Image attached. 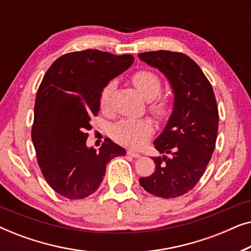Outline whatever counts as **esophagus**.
<instances>
[{"label":"esophagus","instance_id":"34e87169","mask_svg":"<svg viewBox=\"0 0 251 251\" xmlns=\"http://www.w3.org/2000/svg\"><path fill=\"white\" fill-rule=\"evenodd\" d=\"M126 154H128L129 156H132V157H139L140 156V153L136 152V151H132V150L126 151Z\"/></svg>","mask_w":251,"mask_h":251}]
</instances>
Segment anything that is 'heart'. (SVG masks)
I'll return each mask as SVG.
<instances>
[{"label":"heart","instance_id":"b5f03b06","mask_svg":"<svg viewBox=\"0 0 251 251\" xmlns=\"http://www.w3.org/2000/svg\"><path fill=\"white\" fill-rule=\"evenodd\" d=\"M131 81L139 94L149 100V108L154 116L164 119L169 115L171 100L167 96H160L162 82L156 73L152 71H137L131 76ZM114 82L109 81L102 88L99 97V105L101 109H106L109 105V99ZM153 128L147 120L126 119L119 121L112 128V137L116 143L130 147H138L152 135Z\"/></svg>","mask_w":251,"mask_h":251}]
</instances>
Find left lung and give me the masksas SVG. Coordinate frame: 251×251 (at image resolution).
I'll return each instance as SVG.
<instances>
[{"instance_id": "1", "label": "left lung", "mask_w": 251, "mask_h": 251, "mask_svg": "<svg viewBox=\"0 0 251 251\" xmlns=\"http://www.w3.org/2000/svg\"><path fill=\"white\" fill-rule=\"evenodd\" d=\"M138 57L166 75L175 95L173 114L154 140V147L170 157H153L155 170L149 177L139 178V183L156 197L178 198L198 184L214 153L217 101L203 72L185 53L159 50Z\"/></svg>"}]
</instances>
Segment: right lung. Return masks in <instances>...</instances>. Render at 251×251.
Segmentation results:
<instances>
[{
  "label": "right lung",
  "instance_id": "add662e5",
  "mask_svg": "<svg viewBox=\"0 0 251 251\" xmlns=\"http://www.w3.org/2000/svg\"><path fill=\"white\" fill-rule=\"evenodd\" d=\"M131 54L87 49L63 54L44 74L34 106L32 140L37 163L53 191L71 200L98 190L106 166L126 150L112 142L87 147L102 88L131 66Z\"/></svg>",
  "mask_w": 251,
  "mask_h": 251
}]
</instances>
